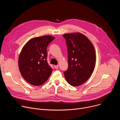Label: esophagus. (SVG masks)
Masks as SVG:
<instances>
[{
  "label": "esophagus",
  "instance_id": "esophagus-1",
  "mask_svg": "<svg viewBox=\"0 0 120 120\" xmlns=\"http://www.w3.org/2000/svg\"><path fill=\"white\" fill-rule=\"evenodd\" d=\"M58 65H54V67H55V69H57V68H58Z\"/></svg>",
  "mask_w": 120,
  "mask_h": 120
}]
</instances>
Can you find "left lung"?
Returning a JSON list of instances; mask_svg holds the SVG:
<instances>
[{
	"mask_svg": "<svg viewBox=\"0 0 120 120\" xmlns=\"http://www.w3.org/2000/svg\"><path fill=\"white\" fill-rule=\"evenodd\" d=\"M63 36L68 51V68L64 72L65 78L72 86H80L89 79L94 69V47L90 40L80 33H67Z\"/></svg>",
	"mask_w": 120,
	"mask_h": 120,
	"instance_id": "left-lung-1",
	"label": "left lung"
}]
</instances>
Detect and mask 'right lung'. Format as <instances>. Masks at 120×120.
Instances as JSON below:
<instances>
[{"label": "right lung", "instance_id": "add662e5", "mask_svg": "<svg viewBox=\"0 0 120 120\" xmlns=\"http://www.w3.org/2000/svg\"><path fill=\"white\" fill-rule=\"evenodd\" d=\"M55 38L49 35L34 38L22 48L19 58V67L22 77L30 84L41 85L52 74V68L46 59V48Z\"/></svg>", "mask_w": 120, "mask_h": 120}]
</instances>
